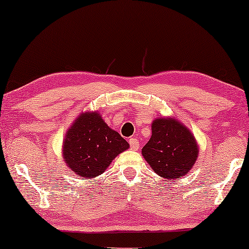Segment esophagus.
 <instances>
[{"label":"esophagus","mask_w":249,"mask_h":249,"mask_svg":"<svg viewBox=\"0 0 249 249\" xmlns=\"http://www.w3.org/2000/svg\"><path fill=\"white\" fill-rule=\"evenodd\" d=\"M129 144H130V147H131V149H134V151H137L139 147V141L137 138L129 139Z\"/></svg>","instance_id":"34e87169"}]
</instances>
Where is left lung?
Masks as SVG:
<instances>
[{"label":"left lung","instance_id":"obj_1","mask_svg":"<svg viewBox=\"0 0 249 249\" xmlns=\"http://www.w3.org/2000/svg\"><path fill=\"white\" fill-rule=\"evenodd\" d=\"M142 154L156 175L171 180L187 175L198 156V145L186 125L175 118L152 122V136Z\"/></svg>","mask_w":249,"mask_h":249}]
</instances>
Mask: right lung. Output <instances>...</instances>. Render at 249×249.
Segmentation results:
<instances>
[{
	"label": "right lung",
	"instance_id": "obj_1",
	"mask_svg": "<svg viewBox=\"0 0 249 249\" xmlns=\"http://www.w3.org/2000/svg\"><path fill=\"white\" fill-rule=\"evenodd\" d=\"M129 148L119 132L112 130L98 112L80 113L68 129L63 142L64 162L78 177L91 179Z\"/></svg>",
	"mask_w": 249,
	"mask_h": 249
}]
</instances>
